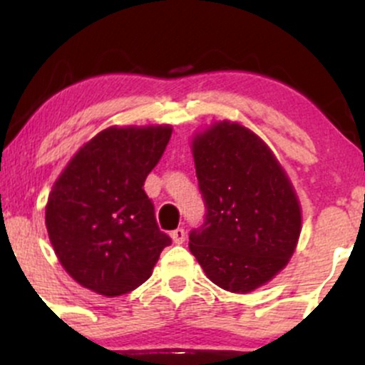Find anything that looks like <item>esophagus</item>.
I'll list each match as a JSON object with an SVG mask.
<instances>
[{"mask_svg": "<svg viewBox=\"0 0 365 365\" xmlns=\"http://www.w3.org/2000/svg\"><path fill=\"white\" fill-rule=\"evenodd\" d=\"M185 237H187V233L183 228H177L171 232V238H173L175 244H183V242H185Z\"/></svg>", "mask_w": 365, "mask_h": 365, "instance_id": "1", "label": "esophagus"}]
</instances>
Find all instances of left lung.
<instances>
[{
	"label": "left lung",
	"instance_id": "obj_1",
	"mask_svg": "<svg viewBox=\"0 0 365 365\" xmlns=\"http://www.w3.org/2000/svg\"><path fill=\"white\" fill-rule=\"evenodd\" d=\"M206 217L192 230L190 252L212 283L249 293L290 261L302 215L287 173L264 142L220 121L192 142Z\"/></svg>",
	"mask_w": 365,
	"mask_h": 365
}]
</instances>
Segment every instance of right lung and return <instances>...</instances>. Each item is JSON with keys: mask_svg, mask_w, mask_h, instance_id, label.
<instances>
[{"mask_svg": "<svg viewBox=\"0 0 365 365\" xmlns=\"http://www.w3.org/2000/svg\"><path fill=\"white\" fill-rule=\"evenodd\" d=\"M171 130L170 125L103 130L54 182L46 228L61 266L82 287L104 297L135 290L171 244L142 188Z\"/></svg>", "mask_w": 365, "mask_h": 365, "instance_id": "right-lung-1", "label": "right lung"}]
</instances>
